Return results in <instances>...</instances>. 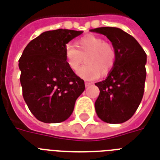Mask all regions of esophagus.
<instances>
[{"label":"esophagus","instance_id":"1","mask_svg":"<svg viewBox=\"0 0 160 160\" xmlns=\"http://www.w3.org/2000/svg\"><path fill=\"white\" fill-rule=\"evenodd\" d=\"M93 83H91V82H85V86L86 87H88V86H90V85H92Z\"/></svg>","mask_w":160,"mask_h":160}]
</instances>
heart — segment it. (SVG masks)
<instances>
[{"instance_id":"b5f03b06","label":"heart","mask_w":160,"mask_h":160,"mask_svg":"<svg viewBox=\"0 0 160 160\" xmlns=\"http://www.w3.org/2000/svg\"><path fill=\"white\" fill-rule=\"evenodd\" d=\"M66 63L71 70L77 71L82 62L86 64L79 68L78 75L86 80H94L102 75H106L116 64V53L110 43L98 36H83L75 43V47L70 44L65 46Z\"/></svg>"}]
</instances>
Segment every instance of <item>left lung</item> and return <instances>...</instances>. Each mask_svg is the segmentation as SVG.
<instances>
[{"mask_svg": "<svg viewBox=\"0 0 160 160\" xmlns=\"http://www.w3.org/2000/svg\"><path fill=\"white\" fill-rule=\"evenodd\" d=\"M90 31L106 36L116 53V64L107 78L95 83L99 88L96 113L104 122L123 123L134 115L143 96L147 55L138 42L121 28L102 27Z\"/></svg>", "mask_w": 160, "mask_h": 160, "instance_id": "8db88e82", "label": "left lung"}]
</instances>
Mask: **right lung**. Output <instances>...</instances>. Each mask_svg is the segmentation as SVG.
<instances>
[{
    "instance_id": "obj_1",
    "label": "right lung",
    "mask_w": 160,
    "mask_h": 160,
    "mask_svg": "<svg viewBox=\"0 0 160 160\" xmlns=\"http://www.w3.org/2000/svg\"><path fill=\"white\" fill-rule=\"evenodd\" d=\"M82 31L56 29L42 33L28 44L19 59L22 96L36 119L59 123L70 117L84 81L66 63L65 46Z\"/></svg>"
}]
</instances>
